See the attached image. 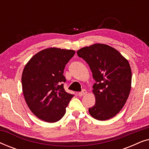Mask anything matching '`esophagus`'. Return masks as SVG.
Instances as JSON below:
<instances>
[{
	"mask_svg": "<svg viewBox=\"0 0 149 149\" xmlns=\"http://www.w3.org/2000/svg\"><path fill=\"white\" fill-rule=\"evenodd\" d=\"M86 93H87L86 90H83L82 91H81V92H79L78 93V95H79V96L81 97V96H83V95H85V94H86Z\"/></svg>",
	"mask_w": 149,
	"mask_h": 149,
	"instance_id": "1",
	"label": "esophagus"
}]
</instances>
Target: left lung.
<instances>
[{"instance_id": "left-lung-1", "label": "left lung", "mask_w": 149, "mask_h": 149, "mask_svg": "<svg viewBox=\"0 0 149 149\" xmlns=\"http://www.w3.org/2000/svg\"><path fill=\"white\" fill-rule=\"evenodd\" d=\"M77 55L89 64L95 83V103L89 108L91 117L100 121L111 119L123 109L130 95L132 70L127 60L115 48L102 43L85 47Z\"/></svg>"}]
</instances>
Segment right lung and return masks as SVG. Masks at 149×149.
<instances>
[{
	"label": "right lung",
	"instance_id": "right-lung-1",
	"mask_svg": "<svg viewBox=\"0 0 149 149\" xmlns=\"http://www.w3.org/2000/svg\"><path fill=\"white\" fill-rule=\"evenodd\" d=\"M74 50L50 47L36 54L24 66L22 91L32 113L47 123H55L66 113L74 95L64 90L65 66L74 56Z\"/></svg>",
	"mask_w": 149,
	"mask_h": 149
}]
</instances>
